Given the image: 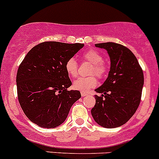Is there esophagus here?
<instances>
[{
    "label": "esophagus",
    "instance_id": "obj_1",
    "mask_svg": "<svg viewBox=\"0 0 159 159\" xmlns=\"http://www.w3.org/2000/svg\"><path fill=\"white\" fill-rule=\"evenodd\" d=\"M81 96H83V97H84V96H88V94H87V93H83V92H82V93H81Z\"/></svg>",
    "mask_w": 159,
    "mask_h": 159
}]
</instances>
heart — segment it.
<instances>
[{
	"label": "heart",
	"mask_w": 159,
	"mask_h": 159,
	"mask_svg": "<svg viewBox=\"0 0 159 159\" xmlns=\"http://www.w3.org/2000/svg\"><path fill=\"white\" fill-rule=\"evenodd\" d=\"M83 58L93 64L90 74H95L99 78H103L108 73V67L103 63V57L96 50H87L83 54ZM65 70L70 76L75 77L78 74V63L76 60L71 57L65 64ZM97 85V80L95 76L77 78L73 83L75 89L83 93L88 92Z\"/></svg>",
	"instance_id": "obj_1"
}]
</instances>
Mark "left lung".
Returning <instances> with one entry per match:
<instances>
[{
	"mask_svg": "<svg viewBox=\"0 0 159 159\" xmlns=\"http://www.w3.org/2000/svg\"><path fill=\"white\" fill-rule=\"evenodd\" d=\"M105 49L110 58V70L103 84L95 89L96 104L91 114L96 122L112 129L126 123L141 101L144 75L135 56L121 44L108 42L95 44Z\"/></svg>",
	"mask_w": 159,
	"mask_h": 159,
	"instance_id": "8db88e82",
	"label": "left lung"
}]
</instances>
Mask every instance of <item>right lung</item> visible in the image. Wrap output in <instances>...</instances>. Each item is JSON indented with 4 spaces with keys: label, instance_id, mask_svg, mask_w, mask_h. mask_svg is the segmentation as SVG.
<instances>
[{
    "label": "right lung",
    "instance_id": "obj_1",
    "mask_svg": "<svg viewBox=\"0 0 159 159\" xmlns=\"http://www.w3.org/2000/svg\"><path fill=\"white\" fill-rule=\"evenodd\" d=\"M83 43L43 42L33 47L17 73L18 100L24 114L42 128H56L67 118L70 108L81 97L72 85L65 64Z\"/></svg>",
    "mask_w": 159,
    "mask_h": 159
}]
</instances>
